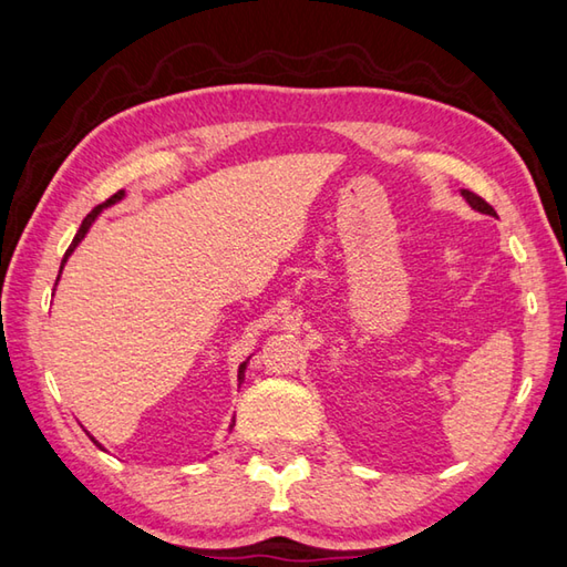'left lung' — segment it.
<instances>
[{"instance_id":"left-lung-1","label":"left lung","mask_w":567,"mask_h":567,"mask_svg":"<svg viewBox=\"0 0 567 567\" xmlns=\"http://www.w3.org/2000/svg\"><path fill=\"white\" fill-rule=\"evenodd\" d=\"M460 194H462L464 202H467L474 210H480V214H486V216H496V210H494L489 204H486L482 196H476L474 192H467V188H462Z\"/></svg>"}]
</instances>
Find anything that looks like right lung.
Segmentation results:
<instances>
[{
  "instance_id": "add662e5",
  "label": "right lung",
  "mask_w": 567,
  "mask_h": 567,
  "mask_svg": "<svg viewBox=\"0 0 567 567\" xmlns=\"http://www.w3.org/2000/svg\"><path fill=\"white\" fill-rule=\"evenodd\" d=\"M127 194L125 192H117L113 198H107V202L105 204H100V206H95L93 210H91V214H87L85 218H83V224H81V228H78V233H75V238H73V243H71V248L69 250H65V255H63V260H61V270H59V280H61V272H63V268H65V262H69V258H71V255H73V250L78 248V246H81V243H83V238L87 236V230H91L93 228V224H95V220H97V216L100 214H103V210L105 208H110V206H115V204H120L122 202V198H125ZM59 280H55V282H59ZM53 292H55V287H53ZM248 361H250V357L246 359V361H243L240 365H238V388L243 385V381H246V369H248ZM233 425H236V420H230V427H228V432L233 430ZM87 435H91V432H87ZM91 440L95 442V445L100 447V450H105L103 445H100V442L91 435Z\"/></svg>"
}]
</instances>
